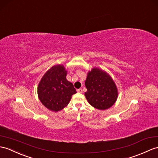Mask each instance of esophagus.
<instances>
[{
	"label": "esophagus",
	"instance_id": "1",
	"mask_svg": "<svg viewBox=\"0 0 158 158\" xmlns=\"http://www.w3.org/2000/svg\"><path fill=\"white\" fill-rule=\"evenodd\" d=\"M77 92L79 94H82L83 93V89H77Z\"/></svg>",
	"mask_w": 158,
	"mask_h": 158
}]
</instances>
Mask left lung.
I'll return each instance as SVG.
<instances>
[{
	"mask_svg": "<svg viewBox=\"0 0 158 158\" xmlns=\"http://www.w3.org/2000/svg\"><path fill=\"white\" fill-rule=\"evenodd\" d=\"M85 96L89 104L95 108L104 110L115 103L118 90L115 83L107 73L94 68L87 73Z\"/></svg>",
	"mask_w": 158,
	"mask_h": 158,
	"instance_id": "obj_1",
	"label": "left lung"
}]
</instances>
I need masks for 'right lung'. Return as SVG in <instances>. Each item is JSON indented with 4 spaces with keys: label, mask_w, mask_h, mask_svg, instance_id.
Segmentation results:
<instances>
[{
    "label": "right lung",
    "mask_w": 158,
    "mask_h": 158,
    "mask_svg": "<svg viewBox=\"0 0 158 158\" xmlns=\"http://www.w3.org/2000/svg\"><path fill=\"white\" fill-rule=\"evenodd\" d=\"M67 71L63 65H55L48 71L38 87V98L48 110L58 112L67 106L77 93L73 83L66 79Z\"/></svg>",
    "instance_id": "right-lung-1"
}]
</instances>
